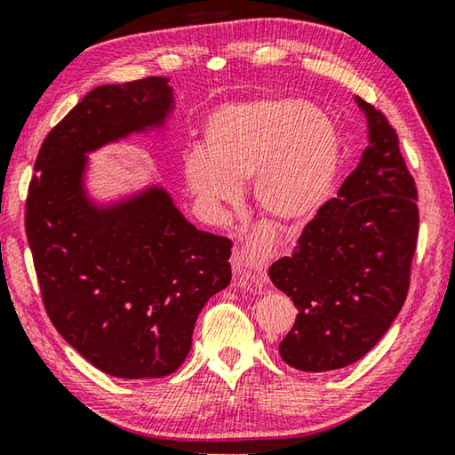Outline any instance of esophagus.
Listing matches in <instances>:
<instances>
[{"mask_svg": "<svg viewBox=\"0 0 455 455\" xmlns=\"http://www.w3.org/2000/svg\"><path fill=\"white\" fill-rule=\"evenodd\" d=\"M268 259H271V241L267 235L255 233L236 249L235 267L241 271L246 284H251L252 289H260L265 283Z\"/></svg>", "mask_w": 455, "mask_h": 455, "instance_id": "34e87169", "label": "esophagus"}]
</instances>
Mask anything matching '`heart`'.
<instances>
[{
    "mask_svg": "<svg viewBox=\"0 0 455 455\" xmlns=\"http://www.w3.org/2000/svg\"><path fill=\"white\" fill-rule=\"evenodd\" d=\"M204 150L190 152L184 174L209 206L235 204L255 179V198L268 214L303 220L317 212L337 179L341 142L323 108L295 98H257L212 112Z\"/></svg>",
    "mask_w": 455,
    "mask_h": 455,
    "instance_id": "1",
    "label": "heart"
}]
</instances>
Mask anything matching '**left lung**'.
Returning a JSON list of instances; mask_svg holds the SVG:
<instances>
[{"instance_id":"8db88e82","label":"left lung","mask_w":455,"mask_h":455,"mask_svg":"<svg viewBox=\"0 0 455 455\" xmlns=\"http://www.w3.org/2000/svg\"><path fill=\"white\" fill-rule=\"evenodd\" d=\"M355 100L369 146L337 196L307 222L292 255L268 268L299 309L281 357L311 373L347 367L375 347L405 303L418 246V188L397 132L383 112Z\"/></svg>"}]
</instances>
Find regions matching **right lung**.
<instances>
[{
    "label": "right lung",
    "instance_id": "1",
    "mask_svg": "<svg viewBox=\"0 0 455 455\" xmlns=\"http://www.w3.org/2000/svg\"><path fill=\"white\" fill-rule=\"evenodd\" d=\"M172 102L160 76L94 88L45 136L28 188L45 313L84 359L120 379L174 373L198 313L230 283L233 243L198 230L163 187L108 206L84 188L88 152L160 128Z\"/></svg>",
    "mask_w": 455,
    "mask_h": 455
}]
</instances>
